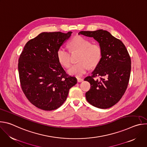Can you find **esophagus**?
<instances>
[{"label": "esophagus", "mask_w": 147, "mask_h": 147, "mask_svg": "<svg viewBox=\"0 0 147 147\" xmlns=\"http://www.w3.org/2000/svg\"><path fill=\"white\" fill-rule=\"evenodd\" d=\"M77 81H78V82H82V81H83V80H84L82 78H79V77L77 78Z\"/></svg>", "instance_id": "1"}]
</instances>
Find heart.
Wrapping results in <instances>:
<instances>
[{"instance_id":"obj_1","label":"heart","mask_w":147,"mask_h":147,"mask_svg":"<svg viewBox=\"0 0 147 147\" xmlns=\"http://www.w3.org/2000/svg\"><path fill=\"white\" fill-rule=\"evenodd\" d=\"M71 52H80L78 63L72 66L68 73L76 76H81L89 69L96 67L100 62L102 50L98 44H92L87 39L80 36L73 38L69 44ZM57 57L60 63L65 67H69L71 64L70 54L65 48L60 47L57 51Z\"/></svg>"}]
</instances>
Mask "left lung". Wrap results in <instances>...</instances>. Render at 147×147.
<instances>
[{
    "instance_id": "left-lung-1",
    "label": "left lung",
    "mask_w": 147,
    "mask_h": 147,
    "mask_svg": "<svg viewBox=\"0 0 147 147\" xmlns=\"http://www.w3.org/2000/svg\"><path fill=\"white\" fill-rule=\"evenodd\" d=\"M80 34L92 37L102 50L99 64L92 75L84 79L91 84L86 99L96 108H111L120 100L127 88L131 71L129 54L122 42L107 31H82L78 32ZM97 76L99 79L96 78Z\"/></svg>"
}]
</instances>
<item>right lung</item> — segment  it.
<instances>
[{
    "mask_svg": "<svg viewBox=\"0 0 147 147\" xmlns=\"http://www.w3.org/2000/svg\"><path fill=\"white\" fill-rule=\"evenodd\" d=\"M72 32L39 34L28 41L18 59L21 86L36 107L44 111L59 108L77 80L67 75L59 63L57 51Z\"/></svg>",
    "mask_w": 147,
    "mask_h": 147,
    "instance_id": "obj_1",
    "label": "right lung"
}]
</instances>
